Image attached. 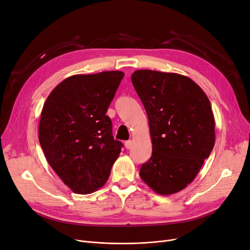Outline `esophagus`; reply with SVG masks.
Listing matches in <instances>:
<instances>
[{
  "label": "esophagus",
  "mask_w": 250,
  "mask_h": 250,
  "mask_svg": "<svg viewBox=\"0 0 250 250\" xmlns=\"http://www.w3.org/2000/svg\"><path fill=\"white\" fill-rule=\"evenodd\" d=\"M132 146H133V141L132 140H128L125 143V147L126 149H130V148H132Z\"/></svg>",
  "instance_id": "34e87169"
}]
</instances>
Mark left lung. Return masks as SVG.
<instances>
[{
  "instance_id": "8db88e82",
  "label": "left lung",
  "mask_w": 250,
  "mask_h": 250,
  "mask_svg": "<svg viewBox=\"0 0 250 250\" xmlns=\"http://www.w3.org/2000/svg\"><path fill=\"white\" fill-rule=\"evenodd\" d=\"M132 83L148 115L153 149L140 176L156 193H176L192 182L214 148L211 103L180 74L138 70Z\"/></svg>"
}]
</instances>
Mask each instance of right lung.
Masks as SVG:
<instances>
[{
  "instance_id": "1",
  "label": "right lung",
  "mask_w": 250,
  "mask_h": 250,
  "mask_svg": "<svg viewBox=\"0 0 250 250\" xmlns=\"http://www.w3.org/2000/svg\"><path fill=\"white\" fill-rule=\"evenodd\" d=\"M125 76L121 71L74 75L45 100L38 138L45 158L75 193H91L107 181L123 144L105 114Z\"/></svg>"
}]
</instances>
